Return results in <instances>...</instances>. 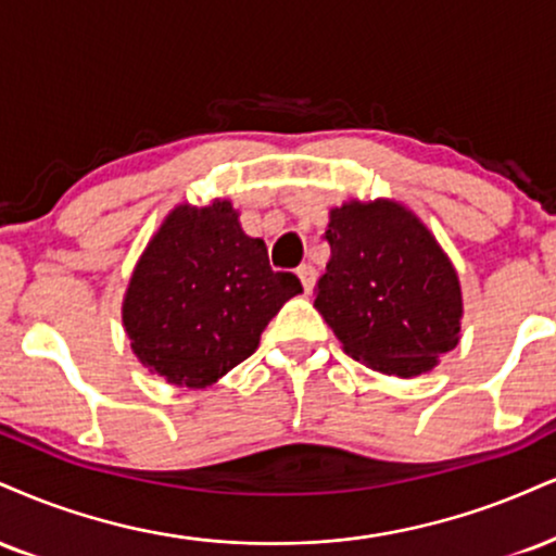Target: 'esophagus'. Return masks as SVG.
<instances>
[{
  "label": "esophagus",
  "mask_w": 556,
  "mask_h": 556,
  "mask_svg": "<svg viewBox=\"0 0 556 556\" xmlns=\"http://www.w3.org/2000/svg\"><path fill=\"white\" fill-rule=\"evenodd\" d=\"M298 277H300V282H303L305 295H311L313 285H316V269H313L311 264H303V266H300V269H298Z\"/></svg>",
  "instance_id": "esophagus-1"
}]
</instances>
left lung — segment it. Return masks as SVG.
I'll return each instance as SVG.
<instances>
[{
    "mask_svg": "<svg viewBox=\"0 0 556 556\" xmlns=\"http://www.w3.org/2000/svg\"><path fill=\"white\" fill-rule=\"evenodd\" d=\"M316 311L350 357L383 376L430 372L460 342L458 271L409 206L350 199L329 212Z\"/></svg>",
    "mask_w": 556,
    "mask_h": 556,
    "instance_id": "1",
    "label": "left lung"
}]
</instances>
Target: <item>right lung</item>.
<instances>
[{
	"mask_svg": "<svg viewBox=\"0 0 556 556\" xmlns=\"http://www.w3.org/2000/svg\"><path fill=\"white\" fill-rule=\"evenodd\" d=\"M238 217L227 199L173 206L131 271L124 331L139 363L173 386L217 383L303 292L295 274L271 271L266 243Z\"/></svg>",
	"mask_w": 556,
	"mask_h": 556,
	"instance_id": "obj_1",
	"label": "right lung"
}]
</instances>
